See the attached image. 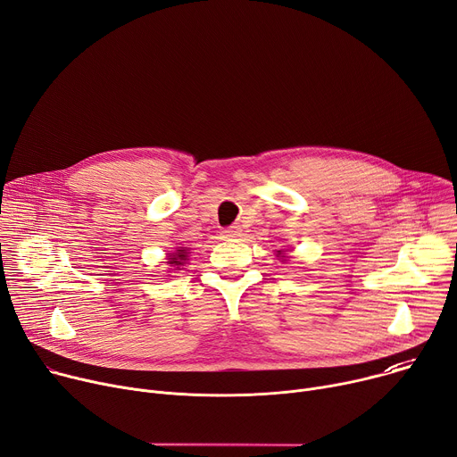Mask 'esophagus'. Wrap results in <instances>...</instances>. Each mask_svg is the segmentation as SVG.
<instances>
[{
  "label": "esophagus",
  "mask_w": 457,
  "mask_h": 457,
  "mask_svg": "<svg viewBox=\"0 0 457 457\" xmlns=\"http://www.w3.org/2000/svg\"><path fill=\"white\" fill-rule=\"evenodd\" d=\"M223 237H227V239H234V237H239L241 236V228L237 227V225H232V227H227V228H223Z\"/></svg>",
  "instance_id": "esophagus-1"
}]
</instances>
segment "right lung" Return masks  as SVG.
Wrapping results in <instances>:
<instances>
[{"mask_svg":"<svg viewBox=\"0 0 457 457\" xmlns=\"http://www.w3.org/2000/svg\"><path fill=\"white\" fill-rule=\"evenodd\" d=\"M187 260V253H185V247L183 249H179L178 253H175L171 258H170V265H173V267H179V265H183V262Z\"/></svg>","mask_w":457,"mask_h":457,"instance_id":"1","label":"right lung"}]
</instances>
